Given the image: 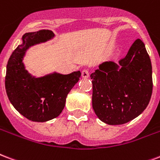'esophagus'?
<instances>
[{
	"label": "esophagus",
	"instance_id": "esophagus-1",
	"mask_svg": "<svg viewBox=\"0 0 160 160\" xmlns=\"http://www.w3.org/2000/svg\"><path fill=\"white\" fill-rule=\"evenodd\" d=\"M81 75H82L83 78H88L89 77V70L88 69H83L82 73H81Z\"/></svg>",
	"mask_w": 160,
	"mask_h": 160
}]
</instances>
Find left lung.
I'll return each instance as SVG.
<instances>
[{
	"instance_id": "left-lung-1",
	"label": "left lung",
	"mask_w": 160,
	"mask_h": 160,
	"mask_svg": "<svg viewBox=\"0 0 160 160\" xmlns=\"http://www.w3.org/2000/svg\"><path fill=\"white\" fill-rule=\"evenodd\" d=\"M92 107L109 125L128 122L148 107L153 91L152 64L144 43L137 39L117 64L104 62L91 75Z\"/></svg>"
}]
</instances>
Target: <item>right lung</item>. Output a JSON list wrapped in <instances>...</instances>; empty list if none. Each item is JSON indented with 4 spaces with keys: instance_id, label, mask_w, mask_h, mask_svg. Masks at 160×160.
<instances>
[{
    "instance_id": "right-lung-1",
    "label": "right lung",
    "mask_w": 160,
    "mask_h": 160,
    "mask_svg": "<svg viewBox=\"0 0 160 160\" xmlns=\"http://www.w3.org/2000/svg\"><path fill=\"white\" fill-rule=\"evenodd\" d=\"M50 30L27 32L22 43L13 51L7 62L5 86L8 99L18 112L32 122H43L57 118L64 109L67 95L80 80L81 73H53L36 78L29 74L23 57L31 46L53 38Z\"/></svg>"
}]
</instances>
